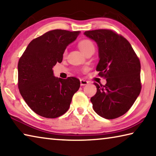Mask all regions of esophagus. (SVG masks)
<instances>
[{
    "label": "esophagus",
    "mask_w": 156,
    "mask_h": 156,
    "mask_svg": "<svg viewBox=\"0 0 156 156\" xmlns=\"http://www.w3.org/2000/svg\"><path fill=\"white\" fill-rule=\"evenodd\" d=\"M80 85L81 86H84L87 85V84H89V82L87 80H84V79H80Z\"/></svg>",
    "instance_id": "esophagus-1"
}]
</instances>
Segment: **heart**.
Listing matches in <instances>:
<instances>
[{
	"label": "heart",
	"instance_id": "1",
	"mask_svg": "<svg viewBox=\"0 0 156 156\" xmlns=\"http://www.w3.org/2000/svg\"><path fill=\"white\" fill-rule=\"evenodd\" d=\"M78 47L83 54H86L90 49H94V44L93 42L89 40V39H84V40L81 41L78 44ZM66 54H67V51H65L64 56H65Z\"/></svg>",
	"mask_w": 156,
	"mask_h": 156
}]
</instances>
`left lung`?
Segmentation results:
<instances>
[{"label": "left lung", "mask_w": 156, "mask_h": 156, "mask_svg": "<svg viewBox=\"0 0 156 156\" xmlns=\"http://www.w3.org/2000/svg\"><path fill=\"white\" fill-rule=\"evenodd\" d=\"M98 47L96 71L106 79L105 85L95 83L97 92L91 98L94 110L106 119L125 114L141 91L140 62L131 44L123 36L109 30L84 33Z\"/></svg>", "instance_id": "obj_1"}]
</instances>
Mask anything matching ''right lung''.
I'll use <instances>...</instances> for the list:
<instances>
[{
	"label": "right lung",
	"mask_w": 156,
	"mask_h": 156,
	"mask_svg": "<svg viewBox=\"0 0 156 156\" xmlns=\"http://www.w3.org/2000/svg\"><path fill=\"white\" fill-rule=\"evenodd\" d=\"M80 31L54 30L30 42L18 61V89L31 110L47 118H56L69 108L79 88L75 77L56 78L52 68L62 60L67 47Z\"/></svg>",
	"instance_id": "add662e5"
}]
</instances>
